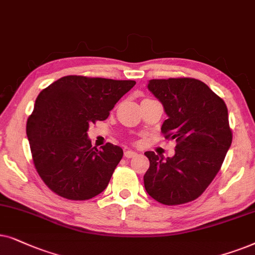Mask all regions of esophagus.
Masks as SVG:
<instances>
[{
	"mask_svg": "<svg viewBox=\"0 0 255 255\" xmlns=\"http://www.w3.org/2000/svg\"><path fill=\"white\" fill-rule=\"evenodd\" d=\"M135 156H137V152H135L133 150H126L125 151L126 158H131V157H135Z\"/></svg>",
	"mask_w": 255,
	"mask_h": 255,
	"instance_id": "34e87169",
	"label": "esophagus"
}]
</instances>
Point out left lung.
I'll list each match as a JSON object with an SVG mask.
<instances>
[{"label":"left lung","mask_w":255,"mask_h":255,"mask_svg":"<svg viewBox=\"0 0 255 255\" xmlns=\"http://www.w3.org/2000/svg\"><path fill=\"white\" fill-rule=\"evenodd\" d=\"M148 88L168 115L161 133L176 142V152L165 159L144 152L150 163L143 176L145 191L161 204H185L198 198L222 168L232 143L227 107L193 78L151 79Z\"/></svg>","instance_id":"1"}]
</instances>
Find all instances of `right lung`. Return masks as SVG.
Returning a JSON list of instances; mask_svg holds the SVG:
<instances>
[{
  "mask_svg": "<svg viewBox=\"0 0 255 255\" xmlns=\"http://www.w3.org/2000/svg\"><path fill=\"white\" fill-rule=\"evenodd\" d=\"M135 84L66 76L38 94L26 135L36 170L51 191L70 201H86L107 188L124 150L110 142L98 150L87 130L106 120Z\"/></svg>",
  "mask_w": 255,
  "mask_h": 255,
  "instance_id": "right-lung-1",
  "label": "right lung"
}]
</instances>
